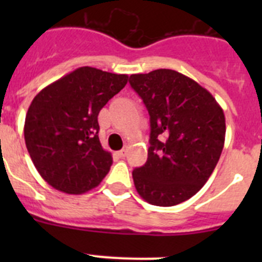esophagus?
Returning <instances> with one entry per match:
<instances>
[{"label":"esophagus","mask_w":262,"mask_h":262,"mask_svg":"<svg viewBox=\"0 0 262 262\" xmlns=\"http://www.w3.org/2000/svg\"><path fill=\"white\" fill-rule=\"evenodd\" d=\"M118 155H119L120 157H124L127 155V148H123V149H120L119 152H118Z\"/></svg>","instance_id":"1"}]
</instances>
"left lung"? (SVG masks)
I'll list each match as a JSON object with an SVG mask.
<instances>
[{"label":"left lung","instance_id":"8db88e82","mask_svg":"<svg viewBox=\"0 0 262 262\" xmlns=\"http://www.w3.org/2000/svg\"><path fill=\"white\" fill-rule=\"evenodd\" d=\"M149 114L147 163L134 169L139 195L169 207L202 189L214 172L226 138L223 108L209 90L172 69L129 76Z\"/></svg>","mask_w":262,"mask_h":262}]
</instances>
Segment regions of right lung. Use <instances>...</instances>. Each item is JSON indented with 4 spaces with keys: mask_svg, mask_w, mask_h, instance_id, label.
Returning <instances> with one entry per match:
<instances>
[{
    "mask_svg": "<svg viewBox=\"0 0 262 262\" xmlns=\"http://www.w3.org/2000/svg\"><path fill=\"white\" fill-rule=\"evenodd\" d=\"M128 76L81 67L40 90L25 120V142L46 182L67 194L101 184L113 157L98 138V114Z\"/></svg>",
    "mask_w": 262,
    "mask_h": 262,
    "instance_id": "1",
    "label": "right lung"
}]
</instances>
